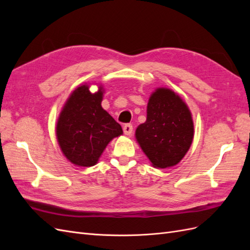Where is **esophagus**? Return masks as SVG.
I'll return each instance as SVG.
<instances>
[{
    "instance_id": "34e87169",
    "label": "esophagus",
    "mask_w": 250,
    "mask_h": 250,
    "mask_svg": "<svg viewBox=\"0 0 250 250\" xmlns=\"http://www.w3.org/2000/svg\"><path fill=\"white\" fill-rule=\"evenodd\" d=\"M132 130H133V127L131 124H125L124 127H123V131L126 135H130L132 133Z\"/></svg>"
}]
</instances>
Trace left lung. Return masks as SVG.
<instances>
[{
    "label": "left lung",
    "instance_id": "obj_1",
    "mask_svg": "<svg viewBox=\"0 0 250 250\" xmlns=\"http://www.w3.org/2000/svg\"><path fill=\"white\" fill-rule=\"evenodd\" d=\"M194 137L191 112L171 89L157 88L147 106V120L135 131L141 148L157 168L177 165L190 149Z\"/></svg>",
    "mask_w": 250,
    "mask_h": 250
}]
</instances>
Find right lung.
<instances>
[{
  "label": "right lung",
  "mask_w": 250,
  "mask_h": 250,
  "mask_svg": "<svg viewBox=\"0 0 250 250\" xmlns=\"http://www.w3.org/2000/svg\"><path fill=\"white\" fill-rule=\"evenodd\" d=\"M101 89L96 94L86 85L75 89L57 122L56 135L62 153L81 167L96 165L107 144L123 133L121 125L102 108Z\"/></svg>",
  "instance_id": "1"
}]
</instances>
